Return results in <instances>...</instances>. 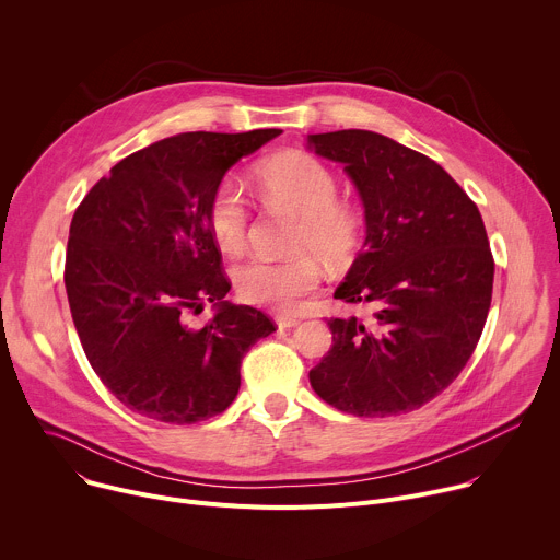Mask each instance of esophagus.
Here are the masks:
<instances>
[{
	"label": "esophagus",
	"mask_w": 560,
	"mask_h": 560,
	"mask_svg": "<svg viewBox=\"0 0 560 560\" xmlns=\"http://www.w3.org/2000/svg\"><path fill=\"white\" fill-rule=\"evenodd\" d=\"M279 330H290V328H296L299 326V318L296 316H277L275 318Z\"/></svg>",
	"instance_id": "esophagus-1"
}]
</instances>
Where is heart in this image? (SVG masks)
Returning <instances> with one entry per match:
<instances>
[{
    "mask_svg": "<svg viewBox=\"0 0 560 560\" xmlns=\"http://www.w3.org/2000/svg\"><path fill=\"white\" fill-rule=\"evenodd\" d=\"M261 186L281 203L301 214L296 250H314L330 261L346 259L357 242L359 221L354 212L337 201L335 175L310 154H281L259 173ZM250 208L244 182L225 177L212 192L208 228L223 253H238L248 242ZM322 281V268L312 257L275 261L250 257L234 266L232 283L236 296L259 307L279 312L294 310Z\"/></svg>",
    "mask_w": 560,
    "mask_h": 560,
    "instance_id": "heart-1",
    "label": "heart"
}]
</instances>
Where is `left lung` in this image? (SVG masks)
Wrapping results in <instances>:
<instances>
[{"instance_id":"1","label":"left lung","mask_w":560,"mask_h":560,"mask_svg":"<svg viewBox=\"0 0 560 560\" xmlns=\"http://www.w3.org/2000/svg\"><path fill=\"white\" fill-rule=\"evenodd\" d=\"M305 141L343 166L363 203V250L335 299L370 307L330 318L335 343L310 385L354 417L419 410L458 376L486 326L494 259L481 212L430 156L385 135Z\"/></svg>"}]
</instances>
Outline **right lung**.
I'll return each mask as SVG.
<instances>
[{"label":"right lung","instance_id":"right-lung-1","mask_svg":"<svg viewBox=\"0 0 560 560\" xmlns=\"http://www.w3.org/2000/svg\"><path fill=\"white\" fill-rule=\"evenodd\" d=\"M279 128L182 132L110 168L74 210L66 292L84 352L102 383L132 412L164 423L221 415L242 385V359L275 332L270 318L234 305L208 228L214 188ZM210 300L199 331L188 311Z\"/></svg>","mask_w":560,"mask_h":560}]
</instances>
